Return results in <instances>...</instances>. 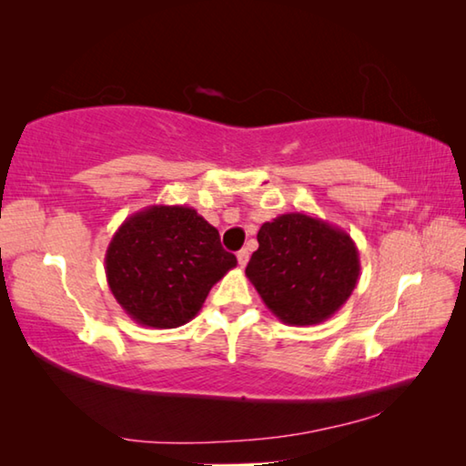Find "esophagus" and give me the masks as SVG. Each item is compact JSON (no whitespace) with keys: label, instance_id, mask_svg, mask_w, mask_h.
Segmentation results:
<instances>
[{"label":"esophagus","instance_id":"obj_1","mask_svg":"<svg viewBox=\"0 0 466 466\" xmlns=\"http://www.w3.org/2000/svg\"><path fill=\"white\" fill-rule=\"evenodd\" d=\"M236 257H238V265L244 269V267H247V263H248L250 252L247 248H242V250H238V255H236Z\"/></svg>","mask_w":466,"mask_h":466}]
</instances>
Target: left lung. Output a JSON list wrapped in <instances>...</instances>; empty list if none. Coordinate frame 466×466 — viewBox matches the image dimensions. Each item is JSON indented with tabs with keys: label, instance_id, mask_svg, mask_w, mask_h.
Here are the masks:
<instances>
[{
	"label": "left lung",
	"instance_id": "8db88e82",
	"mask_svg": "<svg viewBox=\"0 0 466 466\" xmlns=\"http://www.w3.org/2000/svg\"><path fill=\"white\" fill-rule=\"evenodd\" d=\"M247 278L283 325L310 327L341 309L360 279V252L341 228L309 214H281L257 234Z\"/></svg>",
	"mask_w": 466,
	"mask_h": 466
}]
</instances>
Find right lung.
<instances>
[{
	"label": "right lung",
	"mask_w": 466,
	"mask_h": 466,
	"mask_svg": "<svg viewBox=\"0 0 466 466\" xmlns=\"http://www.w3.org/2000/svg\"><path fill=\"white\" fill-rule=\"evenodd\" d=\"M236 267L219 232L187 205H149L108 242V288L137 325L177 329L197 317L209 289Z\"/></svg>",
	"instance_id": "right-lung-1"
}]
</instances>
